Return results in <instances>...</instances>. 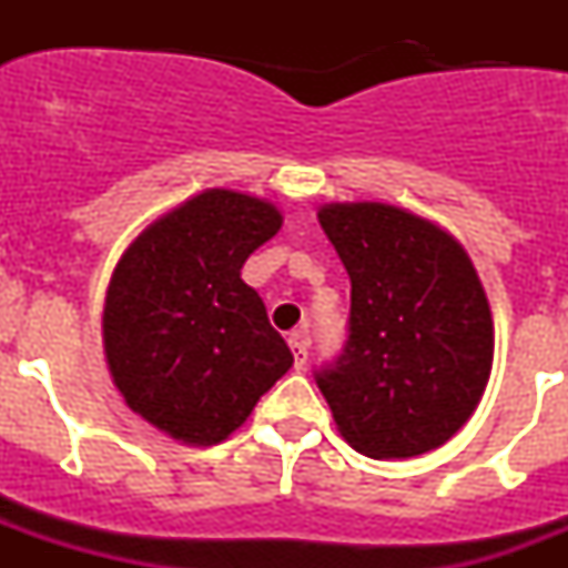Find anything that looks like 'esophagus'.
Wrapping results in <instances>:
<instances>
[{
  "label": "esophagus",
  "mask_w": 568,
  "mask_h": 568,
  "mask_svg": "<svg viewBox=\"0 0 568 568\" xmlns=\"http://www.w3.org/2000/svg\"><path fill=\"white\" fill-rule=\"evenodd\" d=\"M290 349H293V355H295V366H298V369H304V364H307V353H310L307 327H298L290 333Z\"/></svg>",
  "instance_id": "esophagus-1"
}]
</instances>
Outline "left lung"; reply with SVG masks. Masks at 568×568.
I'll return each instance as SVG.
<instances>
[{
	"instance_id": "8db88e82",
	"label": "left lung",
	"mask_w": 568,
	"mask_h": 568,
	"mask_svg": "<svg viewBox=\"0 0 568 568\" xmlns=\"http://www.w3.org/2000/svg\"><path fill=\"white\" fill-rule=\"evenodd\" d=\"M318 222L349 273V338L318 389L366 458L433 453L478 409L495 327L478 270L449 230L384 202H333Z\"/></svg>"
}]
</instances>
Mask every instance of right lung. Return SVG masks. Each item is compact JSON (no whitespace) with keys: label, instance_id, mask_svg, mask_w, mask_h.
Instances as JSON below:
<instances>
[{"label":"right lung","instance_id":"1","mask_svg":"<svg viewBox=\"0 0 568 568\" xmlns=\"http://www.w3.org/2000/svg\"><path fill=\"white\" fill-rule=\"evenodd\" d=\"M281 222L267 199L202 190L153 219L110 275V378L139 418L179 444L227 440L293 366L264 301L241 278Z\"/></svg>","mask_w":568,"mask_h":568}]
</instances>
